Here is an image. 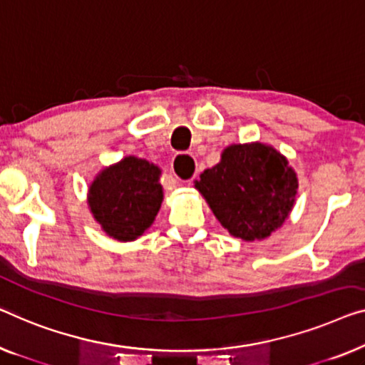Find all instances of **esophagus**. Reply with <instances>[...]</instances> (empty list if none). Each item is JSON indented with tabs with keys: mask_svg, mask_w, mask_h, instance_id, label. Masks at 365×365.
<instances>
[{
	"mask_svg": "<svg viewBox=\"0 0 365 365\" xmlns=\"http://www.w3.org/2000/svg\"><path fill=\"white\" fill-rule=\"evenodd\" d=\"M171 170L176 181H192L195 173H197V168H195V160L192 155L189 153H178L176 156L173 158Z\"/></svg>",
	"mask_w": 365,
	"mask_h": 365,
	"instance_id": "obj_1",
	"label": "esophagus"
}]
</instances>
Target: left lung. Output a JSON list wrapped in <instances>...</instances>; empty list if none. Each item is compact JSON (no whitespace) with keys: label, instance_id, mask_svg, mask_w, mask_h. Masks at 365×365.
Listing matches in <instances>:
<instances>
[{"label":"left lung","instance_id":"1","mask_svg":"<svg viewBox=\"0 0 365 365\" xmlns=\"http://www.w3.org/2000/svg\"><path fill=\"white\" fill-rule=\"evenodd\" d=\"M195 187L215 217L242 240L265 239L288 217L298 189L287 158L262 143L234 145Z\"/></svg>","mask_w":365,"mask_h":365}]
</instances>
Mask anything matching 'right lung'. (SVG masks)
<instances>
[{"label":"right lung","instance_id":"1","mask_svg":"<svg viewBox=\"0 0 365 365\" xmlns=\"http://www.w3.org/2000/svg\"><path fill=\"white\" fill-rule=\"evenodd\" d=\"M163 200L160 170L138 158H125L95 179L88 205L95 220L117 240H135L153 224Z\"/></svg>","mask_w":365,"mask_h":365}]
</instances>
